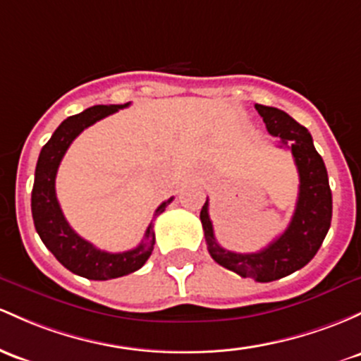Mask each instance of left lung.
Wrapping results in <instances>:
<instances>
[{
	"label": "left lung",
	"instance_id": "left-lung-1",
	"mask_svg": "<svg viewBox=\"0 0 361 361\" xmlns=\"http://www.w3.org/2000/svg\"><path fill=\"white\" fill-rule=\"evenodd\" d=\"M255 109L262 116L267 132L279 138L281 147L291 149L298 168L300 192L291 223L264 250L236 253L226 250L216 241L209 217V199L200 211V221L207 250L217 264L257 283H271L305 267L319 252L331 228L332 193L326 164L315 150L308 130L277 108L255 104Z\"/></svg>",
	"mask_w": 361,
	"mask_h": 361
}]
</instances>
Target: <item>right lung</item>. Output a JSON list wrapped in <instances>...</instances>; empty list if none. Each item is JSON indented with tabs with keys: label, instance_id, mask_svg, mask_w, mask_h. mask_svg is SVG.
Wrapping results in <instances>:
<instances>
[{
	"label": "right lung",
	"instance_id": "right-lung-1",
	"mask_svg": "<svg viewBox=\"0 0 361 361\" xmlns=\"http://www.w3.org/2000/svg\"><path fill=\"white\" fill-rule=\"evenodd\" d=\"M126 104L92 106L82 111L80 114L66 118L61 125L54 130L47 144L39 154L37 166H35V178L32 188V217L35 231L41 236L42 243L47 250L53 253L59 264L65 265L73 274L87 277L94 281H108L114 277H121L138 271L150 257L156 243V236L152 231V223L145 231V238L137 248L128 252L111 253L99 250L92 243L78 236L71 229L68 221L63 216L56 199V173L63 156L68 150L70 144L75 140L87 126L116 113L118 109L126 108ZM171 199L162 202L156 209L154 216L164 212L166 205L171 204Z\"/></svg>",
	"mask_w": 361,
	"mask_h": 361
}]
</instances>
